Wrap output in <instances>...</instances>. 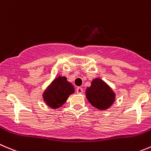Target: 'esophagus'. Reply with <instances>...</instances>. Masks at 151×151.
<instances>
[{
	"label": "esophagus",
	"mask_w": 151,
	"mask_h": 151,
	"mask_svg": "<svg viewBox=\"0 0 151 151\" xmlns=\"http://www.w3.org/2000/svg\"><path fill=\"white\" fill-rule=\"evenodd\" d=\"M76 91H77V93H79V94H81V93H83V90L81 87L77 88V90H76Z\"/></svg>",
	"instance_id": "esophagus-1"
}]
</instances>
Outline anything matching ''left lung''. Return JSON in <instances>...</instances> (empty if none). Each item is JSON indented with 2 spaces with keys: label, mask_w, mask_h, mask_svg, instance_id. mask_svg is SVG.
Segmentation results:
<instances>
[{
  "label": "left lung",
  "mask_w": 151,
  "mask_h": 151,
  "mask_svg": "<svg viewBox=\"0 0 151 151\" xmlns=\"http://www.w3.org/2000/svg\"><path fill=\"white\" fill-rule=\"evenodd\" d=\"M88 102L99 110H106L115 100V93L108 85L99 78L92 80L90 87L86 91Z\"/></svg>",
  "instance_id": "left-lung-1"
}]
</instances>
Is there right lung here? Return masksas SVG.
<instances>
[{
    "mask_svg": "<svg viewBox=\"0 0 151 151\" xmlns=\"http://www.w3.org/2000/svg\"><path fill=\"white\" fill-rule=\"evenodd\" d=\"M74 92V86L67 81L66 77L58 76L43 92V100L50 108L56 109L62 106Z\"/></svg>",
    "mask_w": 151,
    "mask_h": 151,
    "instance_id": "add662e5",
    "label": "right lung"
}]
</instances>
